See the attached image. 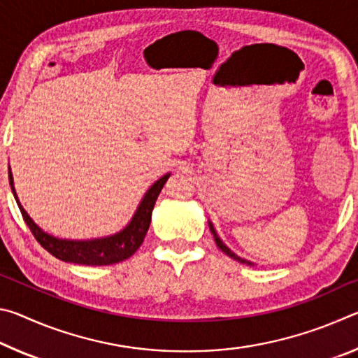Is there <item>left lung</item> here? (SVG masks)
Here are the masks:
<instances>
[{
	"label": "left lung",
	"instance_id": "left-lung-1",
	"mask_svg": "<svg viewBox=\"0 0 358 358\" xmlns=\"http://www.w3.org/2000/svg\"><path fill=\"white\" fill-rule=\"evenodd\" d=\"M208 226H210V230H211V234H213V237H215V241H216V245H217V248H220V250L224 252V254H227L229 257H232L234 260H238L240 264H246V265H254V262H251V260H246V259H243V257H240V256H237V254H235L232 250H229V248L224 245V241L220 238V235L216 234V230H215V227H213V224H211V221H208Z\"/></svg>",
	"mask_w": 358,
	"mask_h": 358
}]
</instances>
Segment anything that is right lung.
<instances>
[{
    "mask_svg": "<svg viewBox=\"0 0 358 358\" xmlns=\"http://www.w3.org/2000/svg\"><path fill=\"white\" fill-rule=\"evenodd\" d=\"M169 177H171V173L162 175L159 180L155 181V183L148 187V191L143 194L142 201L138 203L134 216L131 217V221L126 224V227L121 229L120 232L99 238L71 240L59 238L55 237V235L45 232V230H42L38 224L29 217L25 208L22 207L19 197H17L14 187V177H12L9 167V183L12 187V192H14L17 205H19L27 226L31 230L34 238L39 241L41 246L50 252L52 256H55L59 260H64V262L93 266L118 264L121 260L131 257L132 254L141 248L145 235H147V230L150 227L151 211L155 208L156 199L159 196L162 186L166 185Z\"/></svg>",
    "mask_w": 358,
    "mask_h": 358,
    "instance_id": "1",
    "label": "right lung"
}]
</instances>
